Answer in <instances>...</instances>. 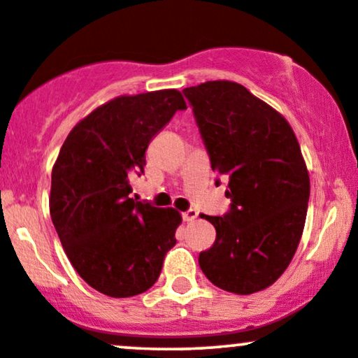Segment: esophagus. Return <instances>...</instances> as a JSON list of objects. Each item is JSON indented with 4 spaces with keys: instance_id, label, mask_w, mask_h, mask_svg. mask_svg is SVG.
<instances>
[{
    "instance_id": "1",
    "label": "esophagus",
    "mask_w": 358,
    "mask_h": 358,
    "mask_svg": "<svg viewBox=\"0 0 358 358\" xmlns=\"http://www.w3.org/2000/svg\"><path fill=\"white\" fill-rule=\"evenodd\" d=\"M182 217H183L185 222H193V220L196 219V217H199V212L193 210V208H188L187 212L182 213Z\"/></svg>"
}]
</instances>
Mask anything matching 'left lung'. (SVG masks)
Segmentation results:
<instances>
[{"instance_id":"1","label":"left lung","mask_w":358,"mask_h":358,"mask_svg":"<svg viewBox=\"0 0 358 358\" xmlns=\"http://www.w3.org/2000/svg\"><path fill=\"white\" fill-rule=\"evenodd\" d=\"M183 94L231 199L225 215H205L217 237L200 252V269L229 293L266 289L289 266L305 227L310 176L298 139L281 114L236 82L210 80Z\"/></svg>"}]
</instances>
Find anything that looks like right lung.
<instances>
[{"instance_id": "right-lung-1", "label": "right lung", "mask_w": 358, "mask_h": 358, "mask_svg": "<svg viewBox=\"0 0 358 358\" xmlns=\"http://www.w3.org/2000/svg\"><path fill=\"white\" fill-rule=\"evenodd\" d=\"M187 109L175 89L121 96L84 117L52 170L50 215L69 261L102 294L129 298L155 285L182 215L131 199L153 136Z\"/></svg>"}]
</instances>
